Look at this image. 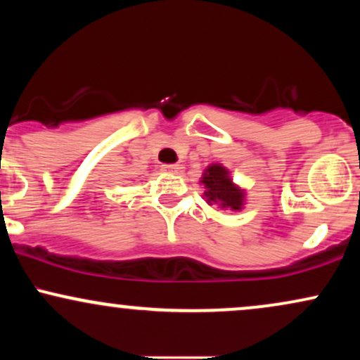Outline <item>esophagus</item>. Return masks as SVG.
Segmentation results:
<instances>
[{
	"label": "esophagus",
	"instance_id": "obj_1",
	"mask_svg": "<svg viewBox=\"0 0 360 360\" xmlns=\"http://www.w3.org/2000/svg\"><path fill=\"white\" fill-rule=\"evenodd\" d=\"M179 166L177 164H167V166H162V171L164 172H177L179 171Z\"/></svg>",
	"mask_w": 360,
	"mask_h": 360
}]
</instances>
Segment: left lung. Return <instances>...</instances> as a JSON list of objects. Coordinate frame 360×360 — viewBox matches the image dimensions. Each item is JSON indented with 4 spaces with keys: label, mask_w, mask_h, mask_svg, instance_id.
Wrapping results in <instances>:
<instances>
[{
    "label": "left lung",
    "mask_w": 360,
    "mask_h": 360,
    "mask_svg": "<svg viewBox=\"0 0 360 360\" xmlns=\"http://www.w3.org/2000/svg\"><path fill=\"white\" fill-rule=\"evenodd\" d=\"M200 183L205 186L203 196L210 206L240 212L245 205V191L233 183L230 171L221 164H210Z\"/></svg>",
    "instance_id": "8db88e82"
}]
</instances>
